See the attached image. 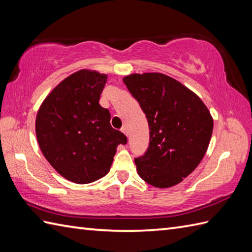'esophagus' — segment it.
Masks as SVG:
<instances>
[{"mask_svg":"<svg viewBox=\"0 0 252 252\" xmlns=\"http://www.w3.org/2000/svg\"><path fill=\"white\" fill-rule=\"evenodd\" d=\"M121 132H122V133H125V134L127 136V129H126V126H123V127H122V129H121Z\"/></svg>","mask_w":252,"mask_h":252,"instance_id":"obj_1","label":"esophagus"}]
</instances>
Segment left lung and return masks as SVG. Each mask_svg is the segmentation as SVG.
<instances>
[{
  "label": "left lung",
  "instance_id": "left-lung-1",
  "mask_svg": "<svg viewBox=\"0 0 252 252\" xmlns=\"http://www.w3.org/2000/svg\"><path fill=\"white\" fill-rule=\"evenodd\" d=\"M123 82L149 126V146L135 158L138 175L158 189L181 183L207 152L213 130L210 111L194 92L163 73H132Z\"/></svg>",
  "mask_w": 252,
  "mask_h": 252
}]
</instances>
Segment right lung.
Returning a JSON list of instances; mask_svg holds the SVG:
<instances>
[{"label":"right lung","mask_w":252,"mask_h":252,"mask_svg":"<svg viewBox=\"0 0 252 252\" xmlns=\"http://www.w3.org/2000/svg\"><path fill=\"white\" fill-rule=\"evenodd\" d=\"M107 74L82 69L63 79L40 106L35 133L42 154L58 173L77 184L92 183L109 172L126 136L110 126L99 105Z\"/></svg>","instance_id":"1"}]
</instances>
